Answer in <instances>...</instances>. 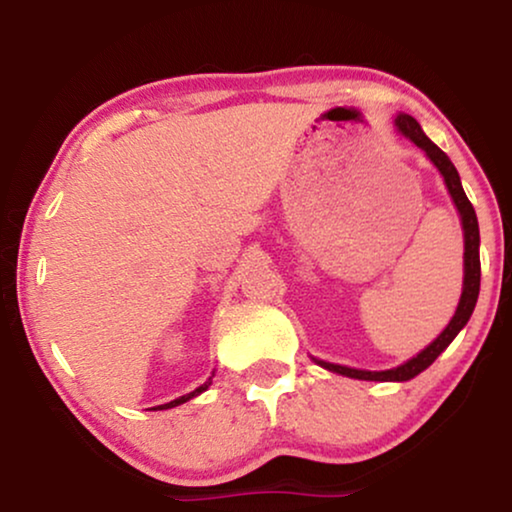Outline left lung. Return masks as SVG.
Listing matches in <instances>:
<instances>
[{
    "label": "left lung",
    "mask_w": 512,
    "mask_h": 512,
    "mask_svg": "<svg viewBox=\"0 0 512 512\" xmlns=\"http://www.w3.org/2000/svg\"><path fill=\"white\" fill-rule=\"evenodd\" d=\"M396 125L405 137H410L412 142H415L422 151H426V156L433 160V165H436L440 174H443L447 191H450L454 205H457V209H459L461 226H464V240H466L464 242L466 244V251H464V272H466V275H464V291H461L459 307H457V312H454V317H452L450 324H447L445 331L440 333L438 338L424 349V352H419L415 359L403 363V366L391 368V370H380V373H375V370H373V373H370V370H356V368H347V366H335V363L317 361L319 366L333 370V373L354 377V380H375V382L412 380V377L429 368L431 363L438 359L440 352H443V349L450 345L454 338H457V333L466 326V321L471 319L473 307H475V303H478V293H480V249H478L480 247V230H478V216H475V209L471 205V200L466 198L464 188H461V179H459L457 167H454L452 160L447 158L445 153L440 151L429 137L424 135V130L419 128V123L415 121V118L408 116V114H398Z\"/></svg>",
    "instance_id": "8db88e82"
}]
</instances>
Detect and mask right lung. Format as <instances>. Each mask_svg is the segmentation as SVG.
Wrapping results in <instances>:
<instances>
[{
	"label": "right lung",
	"instance_id": "obj_1",
	"mask_svg": "<svg viewBox=\"0 0 512 512\" xmlns=\"http://www.w3.org/2000/svg\"><path fill=\"white\" fill-rule=\"evenodd\" d=\"M209 387V382H205L202 384V387H198L195 391H191V394H186V396H181V398H177V401H170V403H165V405H158L160 410H167V408H174V405H181V403H186V401H191L193 396H198V394H202V391H205Z\"/></svg>",
	"mask_w": 512,
	"mask_h": 512
}]
</instances>
